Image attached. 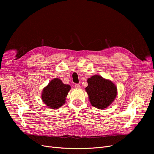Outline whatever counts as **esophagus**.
Instances as JSON below:
<instances>
[{
  "instance_id": "esophagus-1",
  "label": "esophagus",
  "mask_w": 154,
  "mask_h": 154,
  "mask_svg": "<svg viewBox=\"0 0 154 154\" xmlns=\"http://www.w3.org/2000/svg\"><path fill=\"white\" fill-rule=\"evenodd\" d=\"M75 87L76 88H80L81 87H80V84H76L75 85Z\"/></svg>"
}]
</instances>
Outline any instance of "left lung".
Returning <instances> with one entry per match:
<instances>
[{
  "mask_svg": "<svg viewBox=\"0 0 154 154\" xmlns=\"http://www.w3.org/2000/svg\"><path fill=\"white\" fill-rule=\"evenodd\" d=\"M85 91L92 106L103 109L114 100L117 95V87L111 81L100 75H94L87 80Z\"/></svg>",
  "mask_w": 154,
  "mask_h": 154,
  "instance_id": "left-lung-1",
  "label": "left lung"
}]
</instances>
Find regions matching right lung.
<instances>
[{
    "instance_id": "add662e5",
    "label": "right lung",
    "mask_w": 154,
    "mask_h": 154,
    "mask_svg": "<svg viewBox=\"0 0 154 154\" xmlns=\"http://www.w3.org/2000/svg\"><path fill=\"white\" fill-rule=\"evenodd\" d=\"M70 89L69 85L63 84L59 79H54L44 88L42 94V100L48 107L57 109L66 102Z\"/></svg>"
}]
</instances>
